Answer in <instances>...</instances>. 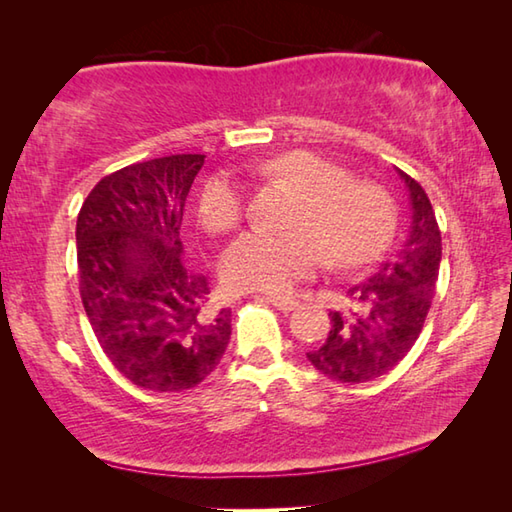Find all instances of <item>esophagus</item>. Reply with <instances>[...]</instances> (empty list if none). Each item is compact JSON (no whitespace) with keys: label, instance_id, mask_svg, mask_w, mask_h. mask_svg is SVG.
<instances>
[{"label":"esophagus","instance_id":"1","mask_svg":"<svg viewBox=\"0 0 512 512\" xmlns=\"http://www.w3.org/2000/svg\"><path fill=\"white\" fill-rule=\"evenodd\" d=\"M266 300L271 302L275 309H280V311H293V309L298 307V300L287 298V296H268Z\"/></svg>","mask_w":512,"mask_h":512}]
</instances>
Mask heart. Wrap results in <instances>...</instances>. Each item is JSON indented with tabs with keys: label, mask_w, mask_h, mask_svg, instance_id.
Masks as SVG:
<instances>
[{
	"label": "heart",
	"mask_w": 512,
	"mask_h": 512,
	"mask_svg": "<svg viewBox=\"0 0 512 512\" xmlns=\"http://www.w3.org/2000/svg\"><path fill=\"white\" fill-rule=\"evenodd\" d=\"M259 173L287 180L302 192L289 221L296 230L257 228L232 241L221 259L230 289L284 293L323 268L325 250L336 264L357 266L391 244L397 223L393 196L370 180L350 178L339 162L314 151H291L264 162ZM246 210V187L230 171L203 180L196 212L214 235L235 230Z\"/></svg>",
	"instance_id": "obj_1"
}]
</instances>
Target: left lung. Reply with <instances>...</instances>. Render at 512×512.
<instances>
[{"mask_svg": "<svg viewBox=\"0 0 512 512\" xmlns=\"http://www.w3.org/2000/svg\"><path fill=\"white\" fill-rule=\"evenodd\" d=\"M400 178L411 198L409 237L377 273L345 291V309L329 311L327 339L307 352L320 375L341 384H363L393 370L418 341L436 296L443 257L436 212L418 180L404 171Z\"/></svg>", "mask_w": 512, "mask_h": 512, "instance_id": "left-lung-1", "label": "left lung"}]
</instances>
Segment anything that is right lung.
Instances as JSON below:
<instances>
[{"instance_id":"add662e5","label":"right lung","mask_w":512,"mask_h":512,"mask_svg":"<svg viewBox=\"0 0 512 512\" xmlns=\"http://www.w3.org/2000/svg\"><path fill=\"white\" fill-rule=\"evenodd\" d=\"M205 155H169L103 176L76 221L79 291L94 336L144 391L194 388L219 366L230 309L189 264L180 223Z\"/></svg>"}]
</instances>
